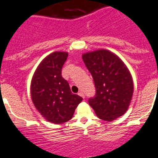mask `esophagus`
Returning a JSON list of instances; mask_svg holds the SVG:
<instances>
[{
    "label": "esophagus",
    "mask_w": 158,
    "mask_h": 158,
    "mask_svg": "<svg viewBox=\"0 0 158 158\" xmlns=\"http://www.w3.org/2000/svg\"><path fill=\"white\" fill-rule=\"evenodd\" d=\"M78 95H79V96H81V98H83V99H84L85 98V95H84V94H83V92H79V93H78Z\"/></svg>",
    "instance_id": "esophagus-1"
}]
</instances>
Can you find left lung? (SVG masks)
Segmentation results:
<instances>
[{"label": "left lung", "instance_id": "1", "mask_svg": "<svg viewBox=\"0 0 158 158\" xmlns=\"http://www.w3.org/2000/svg\"><path fill=\"white\" fill-rule=\"evenodd\" d=\"M82 59L94 81L96 95L88 103L97 117L108 122L122 117L134 94L133 78L126 64L106 49L85 52Z\"/></svg>", "mask_w": 158, "mask_h": 158}]
</instances>
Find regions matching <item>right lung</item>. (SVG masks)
Here are the masks:
<instances>
[{
  "label": "right lung",
  "instance_id": "right-lung-1",
  "mask_svg": "<svg viewBox=\"0 0 158 158\" xmlns=\"http://www.w3.org/2000/svg\"><path fill=\"white\" fill-rule=\"evenodd\" d=\"M67 52H53L41 60L31 83L32 102L48 122L60 124L70 120L82 98L70 91L61 70Z\"/></svg>",
  "mask_w": 158,
  "mask_h": 158
}]
</instances>
